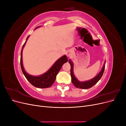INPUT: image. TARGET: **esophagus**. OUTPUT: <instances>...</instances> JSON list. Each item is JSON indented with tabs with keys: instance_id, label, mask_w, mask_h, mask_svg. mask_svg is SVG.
Instances as JSON below:
<instances>
[{
	"instance_id": "esophagus-1",
	"label": "esophagus",
	"mask_w": 126,
	"mask_h": 126,
	"mask_svg": "<svg viewBox=\"0 0 126 126\" xmlns=\"http://www.w3.org/2000/svg\"><path fill=\"white\" fill-rule=\"evenodd\" d=\"M67 56H68V57H69L70 56V51H68V52H67Z\"/></svg>"
}]
</instances>
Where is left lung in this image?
<instances>
[{"instance_id": "left-lung-1", "label": "left lung", "mask_w": 126, "mask_h": 126, "mask_svg": "<svg viewBox=\"0 0 126 126\" xmlns=\"http://www.w3.org/2000/svg\"><path fill=\"white\" fill-rule=\"evenodd\" d=\"M69 62L70 66H71V69H70V75L71 77V81L73 83L74 85L76 88H79L80 89H89L90 88L94 86L96 83L99 80L101 77L102 76L103 74H104L105 67V63L106 61H105V63L103 67L102 68L101 70L99 73L96 75L95 77L89 80L85 81H80L77 79V78L75 77V76L74 73V63L73 62H72L71 59H69Z\"/></svg>"}]
</instances>
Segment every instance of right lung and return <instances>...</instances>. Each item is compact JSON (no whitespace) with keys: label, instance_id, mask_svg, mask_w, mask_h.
<instances>
[{"label":"right lung","instance_id":"obj_1","mask_svg":"<svg viewBox=\"0 0 126 126\" xmlns=\"http://www.w3.org/2000/svg\"><path fill=\"white\" fill-rule=\"evenodd\" d=\"M38 26L35 29L40 27ZM29 35L27 38L25 44L22 47L21 51V57H20V65L22 72L25 76L26 79L28 80L29 82L32 85L37 88H49L52 86V85L55 82L56 76L58 74L59 71L60 70L63 64L68 62V58L66 55H63L60 58L57 60L54 63V64L51 67V68L48 71H47L44 74L39 76H33L31 75L27 72L24 68L23 63H22V50L26 45L27 40H28L29 37Z\"/></svg>","mask_w":126,"mask_h":126}]
</instances>
